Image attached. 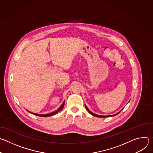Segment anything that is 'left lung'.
Here are the masks:
<instances>
[{
	"label": "left lung",
	"instance_id": "obj_1",
	"mask_svg": "<svg viewBox=\"0 0 153 153\" xmlns=\"http://www.w3.org/2000/svg\"><path fill=\"white\" fill-rule=\"evenodd\" d=\"M85 108H86V110L88 111V113H90L91 115H93V116H95V117H112V116H116L117 114H118L120 111H119V113H116V114H113V115H111V116H100V115H97V114H94V113H92L91 111H90V110H89V109L87 108V106L85 105Z\"/></svg>",
	"mask_w": 153,
	"mask_h": 153
}]
</instances>
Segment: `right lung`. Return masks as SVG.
I'll return each instance as SVG.
<instances>
[{
	"label": "right lung",
	"instance_id": "1",
	"mask_svg": "<svg viewBox=\"0 0 153 153\" xmlns=\"http://www.w3.org/2000/svg\"><path fill=\"white\" fill-rule=\"evenodd\" d=\"M64 104H65V101L63 102V103L62 104V105L57 109V110H56V111H53V112H52V113H48V114H36V113H31L30 111H28V112L29 113H32V114H34V115H36V116H40V117H48V116H53V115H55V114H56L57 113H58V112H59L60 111H61L62 109H63V106H64Z\"/></svg>",
	"mask_w": 153,
	"mask_h": 153
}]
</instances>
